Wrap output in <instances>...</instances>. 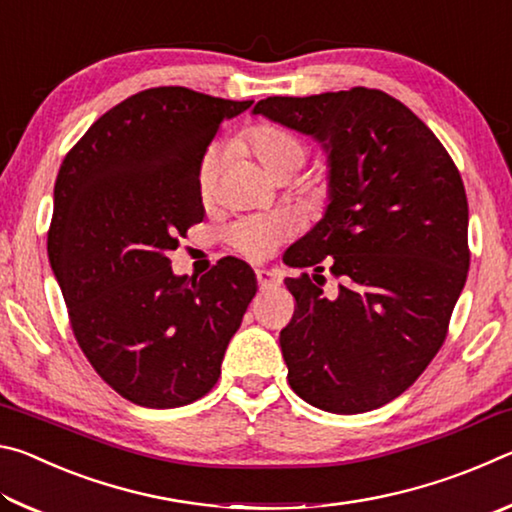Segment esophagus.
I'll return each mask as SVG.
<instances>
[{
	"mask_svg": "<svg viewBox=\"0 0 512 512\" xmlns=\"http://www.w3.org/2000/svg\"><path fill=\"white\" fill-rule=\"evenodd\" d=\"M255 275H257L259 287H262V289L280 287V282H282V275H280V271H277V268H257Z\"/></svg>",
	"mask_w": 512,
	"mask_h": 512,
	"instance_id": "esophagus-1",
	"label": "esophagus"
}]
</instances>
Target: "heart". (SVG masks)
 <instances>
[{"label":"heart","instance_id":"1","mask_svg":"<svg viewBox=\"0 0 512 512\" xmlns=\"http://www.w3.org/2000/svg\"><path fill=\"white\" fill-rule=\"evenodd\" d=\"M241 144L255 155L262 164L264 171L271 178L277 176H293L302 169V164L307 160V146L289 131H284L280 126L273 124H259L248 128L241 137ZM216 178V155L210 151L201 160L198 167V189L201 194L207 196L214 187ZM293 232V223L289 216L284 214H255L246 216L232 223L225 230V237L239 253L253 259H264L273 253V250L287 241Z\"/></svg>","mask_w":512,"mask_h":512}]
</instances>
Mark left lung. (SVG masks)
I'll return each instance as SVG.
<instances>
[{
  "label": "left lung",
  "mask_w": 512,
  "mask_h": 512,
  "mask_svg": "<svg viewBox=\"0 0 512 512\" xmlns=\"http://www.w3.org/2000/svg\"><path fill=\"white\" fill-rule=\"evenodd\" d=\"M262 115L309 135L327 155L323 219L289 266L332 257L323 275L287 277L296 314L280 332L289 384L329 413H363L402 395L447 336L465 287L467 198L456 164L424 121L381 90L268 97Z\"/></svg>",
  "instance_id": "8db88e82"
}]
</instances>
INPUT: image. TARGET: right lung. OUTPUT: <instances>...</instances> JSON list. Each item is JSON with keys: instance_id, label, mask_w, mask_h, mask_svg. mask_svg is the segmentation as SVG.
Returning <instances> with one entry per match:
<instances>
[{"instance_id": "obj_1", "label": "right lung", "mask_w": 512, "mask_h": 512, "mask_svg": "<svg viewBox=\"0 0 512 512\" xmlns=\"http://www.w3.org/2000/svg\"><path fill=\"white\" fill-rule=\"evenodd\" d=\"M253 106L151 88L110 108L60 164L47 253L92 368L146 409L203 397L257 293L225 257L201 280L171 271L178 235L205 216L198 167L225 119Z\"/></svg>"}]
</instances>
